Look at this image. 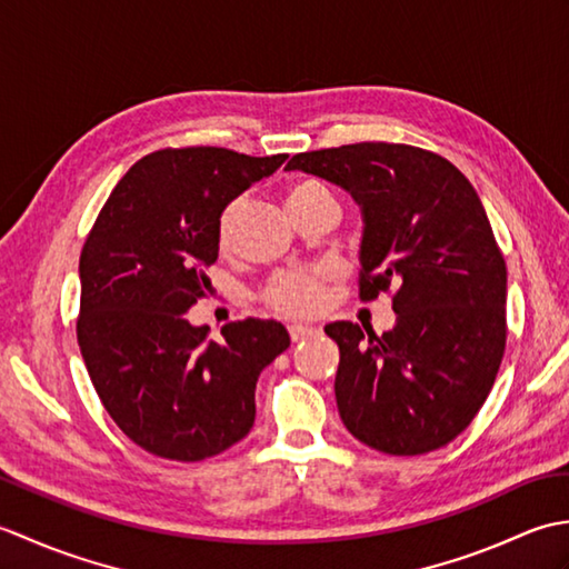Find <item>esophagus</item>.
Instances as JSON below:
<instances>
[{
  "instance_id": "34e87169",
  "label": "esophagus",
  "mask_w": 569,
  "mask_h": 569,
  "mask_svg": "<svg viewBox=\"0 0 569 569\" xmlns=\"http://www.w3.org/2000/svg\"><path fill=\"white\" fill-rule=\"evenodd\" d=\"M316 328H308V325H288V335H291L293 342H303L308 337L316 335Z\"/></svg>"
}]
</instances>
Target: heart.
I'll use <instances>...</instances> for the list:
<instances>
[{"label":"heart","mask_w":569,"mask_h":569,"mask_svg":"<svg viewBox=\"0 0 569 569\" xmlns=\"http://www.w3.org/2000/svg\"><path fill=\"white\" fill-rule=\"evenodd\" d=\"M318 204H330V208H340L332 188L320 178H303L288 190V208L291 212L318 208ZM247 198L237 196L229 200L217 217V247L222 251H229L234 247L237 239V227L241 222V214H244ZM328 269H293L276 273L269 283L263 288V303L276 312H283V316H310L316 312L325 298V278H328Z\"/></svg>","instance_id":"heart-1"}]
</instances>
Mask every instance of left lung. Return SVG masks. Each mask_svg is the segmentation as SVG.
<instances>
[{"mask_svg":"<svg viewBox=\"0 0 569 569\" xmlns=\"http://www.w3.org/2000/svg\"><path fill=\"white\" fill-rule=\"evenodd\" d=\"M298 168L342 186L365 212L359 298L391 293L381 337L330 322L340 347L335 396L357 440L426 455L462 432L506 349V261L477 190L440 153L361 141L296 153ZM367 329V328H365Z\"/></svg>","mask_w":569,"mask_h":569,"instance_id":"left-lung-1","label":"left lung"}]
</instances>
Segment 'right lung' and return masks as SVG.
Returning a JSON list of instances; mask_svg holds the SVG:
<instances>
[{
  "label": "right lung",
  "mask_w": 569,
  "mask_h": 569,
  "mask_svg": "<svg viewBox=\"0 0 569 569\" xmlns=\"http://www.w3.org/2000/svg\"><path fill=\"white\" fill-rule=\"evenodd\" d=\"M288 153L161 149L129 168L80 253L78 345L107 413L143 450L200 462L253 426V389L291 337L276 320L227 322L222 340L188 312L210 291L217 217Z\"/></svg>",
  "instance_id": "obj_1"
}]
</instances>
